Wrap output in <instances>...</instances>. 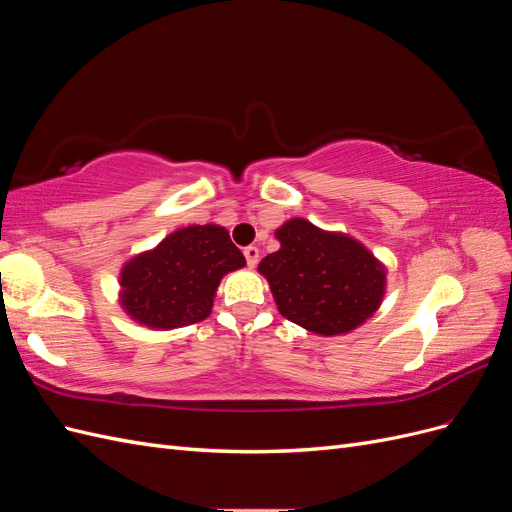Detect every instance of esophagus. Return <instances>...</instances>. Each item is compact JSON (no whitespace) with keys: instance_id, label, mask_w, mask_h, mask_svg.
Returning <instances> with one entry per match:
<instances>
[{"instance_id":"34e87169","label":"esophagus","mask_w":512,"mask_h":512,"mask_svg":"<svg viewBox=\"0 0 512 512\" xmlns=\"http://www.w3.org/2000/svg\"><path fill=\"white\" fill-rule=\"evenodd\" d=\"M243 256L247 260V267H256L258 260H260V250L256 245H247L243 250Z\"/></svg>"}]
</instances>
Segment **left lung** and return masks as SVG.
I'll return each mask as SVG.
<instances>
[{"label": "left lung", "mask_w": 512, "mask_h": 512, "mask_svg": "<svg viewBox=\"0 0 512 512\" xmlns=\"http://www.w3.org/2000/svg\"><path fill=\"white\" fill-rule=\"evenodd\" d=\"M275 237L282 247L262 258L258 271L284 318L318 335H339L376 312L386 275L359 241L299 218Z\"/></svg>", "instance_id": "1"}]
</instances>
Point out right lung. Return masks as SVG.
Returning <instances> with one entry per match:
<instances>
[{"instance_id": "obj_1", "label": "right lung", "mask_w": 512, "mask_h": 512, "mask_svg": "<svg viewBox=\"0 0 512 512\" xmlns=\"http://www.w3.org/2000/svg\"><path fill=\"white\" fill-rule=\"evenodd\" d=\"M245 258L222 226H188L121 271V305L149 329H177L211 314L215 290Z\"/></svg>"}]
</instances>
